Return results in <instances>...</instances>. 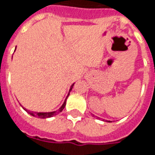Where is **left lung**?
<instances>
[{
  "label": "left lung",
  "instance_id": "left-lung-1",
  "mask_svg": "<svg viewBox=\"0 0 155 155\" xmlns=\"http://www.w3.org/2000/svg\"><path fill=\"white\" fill-rule=\"evenodd\" d=\"M108 122H110V120H109V121H108Z\"/></svg>",
  "mask_w": 155,
  "mask_h": 155
}]
</instances>
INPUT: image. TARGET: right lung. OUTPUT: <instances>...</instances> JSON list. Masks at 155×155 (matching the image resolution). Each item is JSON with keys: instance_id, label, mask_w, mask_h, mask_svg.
Instances as JSON below:
<instances>
[{"instance_id": "add662e5", "label": "right lung", "mask_w": 155, "mask_h": 155, "mask_svg": "<svg viewBox=\"0 0 155 155\" xmlns=\"http://www.w3.org/2000/svg\"><path fill=\"white\" fill-rule=\"evenodd\" d=\"M16 48H17V46H16ZM15 51H16V49H15ZM73 85H74V84H71V86L70 87V89H69V92H68V94H67V98H66V100H65V101H64V103L62 104V105L57 110H55V111H51V112H35V111H31V110H27V109H25L24 107H22V108L25 110V111H27L29 115H31V116H35V117H39V118H43V119H45V118H50V117H52V116H56L57 114H59L60 112H61L62 110H63V109L65 108V106H66V103H67V97L69 96V94H70V92H71V90L72 89V88H73Z\"/></svg>"}]
</instances>
